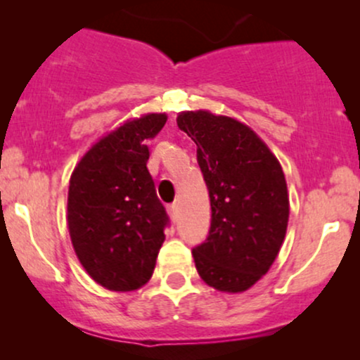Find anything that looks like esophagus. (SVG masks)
Instances as JSON below:
<instances>
[{
    "mask_svg": "<svg viewBox=\"0 0 360 360\" xmlns=\"http://www.w3.org/2000/svg\"><path fill=\"white\" fill-rule=\"evenodd\" d=\"M169 214H171V218L172 220H177V205L176 203H172L171 206H169Z\"/></svg>",
    "mask_w": 360,
    "mask_h": 360,
    "instance_id": "34e87169",
    "label": "esophagus"
}]
</instances>
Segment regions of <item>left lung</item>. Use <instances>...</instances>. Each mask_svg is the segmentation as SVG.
<instances>
[{"mask_svg": "<svg viewBox=\"0 0 360 360\" xmlns=\"http://www.w3.org/2000/svg\"><path fill=\"white\" fill-rule=\"evenodd\" d=\"M177 127L198 146L212 203V225L193 249L198 274L218 291L240 292L269 271L289 218L286 179L249 127L208 111H186Z\"/></svg>", "mask_w": 360, "mask_h": 360, "instance_id": "8db88e82", "label": "left lung"}]
</instances>
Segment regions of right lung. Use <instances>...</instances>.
Listing matches in <instances>:
<instances>
[{
	"label": "right lung",
	"mask_w": 360,
	"mask_h": 360,
	"mask_svg": "<svg viewBox=\"0 0 360 360\" xmlns=\"http://www.w3.org/2000/svg\"><path fill=\"white\" fill-rule=\"evenodd\" d=\"M167 117L150 113L101 139L74 169L68 196L72 247L86 272L111 291L150 279L169 225L147 169V140Z\"/></svg>",
	"instance_id": "obj_1"
}]
</instances>
